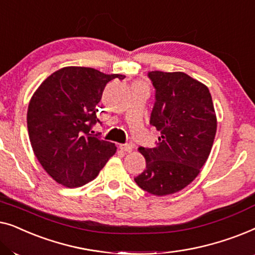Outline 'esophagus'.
Listing matches in <instances>:
<instances>
[{"label":"esophagus","mask_w":255,"mask_h":255,"mask_svg":"<svg viewBox=\"0 0 255 255\" xmlns=\"http://www.w3.org/2000/svg\"><path fill=\"white\" fill-rule=\"evenodd\" d=\"M120 148L124 152H131L132 148H133V146L131 144H120Z\"/></svg>","instance_id":"1"}]
</instances>
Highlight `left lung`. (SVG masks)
Instances as JSON below:
<instances>
[{
  "label": "left lung",
  "instance_id": "obj_1",
  "mask_svg": "<svg viewBox=\"0 0 255 255\" xmlns=\"http://www.w3.org/2000/svg\"><path fill=\"white\" fill-rule=\"evenodd\" d=\"M155 88L149 124L160 132L153 148L139 147L146 169L134 177L142 190L165 196L193 182L210 154L217 118L208 87L182 72H148Z\"/></svg>",
  "mask_w": 255,
  "mask_h": 255
}]
</instances>
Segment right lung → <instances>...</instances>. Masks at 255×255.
<instances>
[{
	"mask_svg": "<svg viewBox=\"0 0 255 255\" xmlns=\"http://www.w3.org/2000/svg\"><path fill=\"white\" fill-rule=\"evenodd\" d=\"M124 75L104 74L89 67L54 72L31 97L27 130L38 161L54 181L68 188L95 179L117 147L92 127L100 122L97 104L107 83Z\"/></svg>",
	"mask_w": 255,
	"mask_h": 255,
	"instance_id": "right-lung-1",
	"label": "right lung"
}]
</instances>
